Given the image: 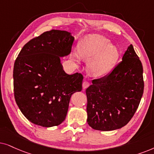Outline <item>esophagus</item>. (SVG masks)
I'll list each match as a JSON object with an SVG mask.
<instances>
[{
	"label": "esophagus",
	"mask_w": 154,
	"mask_h": 154,
	"mask_svg": "<svg viewBox=\"0 0 154 154\" xmlns=\"http://www.w3.org/2000/svg\"><path fill=\"white\" fill-rule=\"evenodd\" d=\"M89 85H90V83L89 82H87V81L84 82L82 83L83 89H86V88H87Z\"/></svg>",
	"instance_id": "esophagus-1"
}]
</instances>
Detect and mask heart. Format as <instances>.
<instances>
[{"instance_id":"heart-1","label":"heart","mask_w":154,"mask_h":154,"mask_svg":"<svg viewBox=\"0 0 154 154\" xmlns=\"http://www.w3.org/2000/svg\"><path fill=\"white\" fill-rule=\"evenodd\" d=\"M118 47L108 38L99 34H89L79 42L78 49L72 52V59L78 63L81 58L87 60V70L95 77L107 75L114 68L120 58Z\"/></svg>"}]
</instances>
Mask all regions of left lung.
<instances>
[{"label":"left lung","mask_w":154,"mask_h":154,"mask_svg":"<svg viewBox=\"0 0 154 154\" xmlns=\"http://www.w3.org/2000/svg\"><path fill=\"white\" fill-rule=\"evenodd\" d=\"M144 87L142 64L130 44L121 62L86 89L89 125L101 131L126 125L138 108Z\"/></svg>","instance_id":"1"}]
</instances>
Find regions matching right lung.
Masks as SVG:
<instances>
[{
    "mask_svg": "<svg viewBox=\"0 0 154 154\" xmlns=\"http://www.w3.org/2000/svg\"><path fill=\"white\" fill-rule=\"evenodd\" d=\"M74 40L70 32L52 29L26 43L16 58L15 101L32 123L59 125L66 118L72 94L82 91L83 76L65 73L60 62L70 53Z\"/></svg>",
    "mask_w": 154,
    "mask_h": 154,
    "instance_id": "1",
    "label": "right lung"
}]
</instances>
